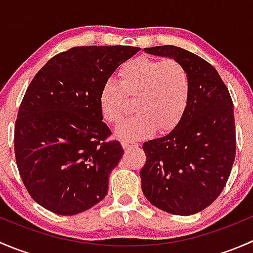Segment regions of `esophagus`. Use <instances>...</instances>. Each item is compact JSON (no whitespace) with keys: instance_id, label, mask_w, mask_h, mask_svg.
Instances as JSON below:
<instances>
[{"instance_id":"34e87169","label":"esophagus","mask_w":253,"mask_h":253,"mask_svg":"<svg viewBox=\"0 0 253 253\" xmlns=\"http://www.w3.org/2000/svg\"><path fill=\"white\" fill-rule=\"evenodd\" d=\"M122 147H124V149H132V148L138 147V143L131 141H122Z\"/></svg>"}]
</instances>
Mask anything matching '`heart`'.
Returning <instances> with one entry per match:
<instances>
[{
	"label": "heart",
	"instance_id": "heart-1",
	"mask_svg": "<svg viewBox=\"0 0 253 253\" xmlns=\"http://www.w3.org/2000/svg\"><path fill=\"white\" fill-rule=\"evenodd\" d=\"M119 85L109 81L99 93V109L108 124L124 119L126 103L136 99V116L120 125L115 131L119 138L137 141L155 129L168 132L177 125L191 95L190 73L176 60L137 57L120 67Z\"/></svg>",
	"mask_w": 253,
	"mask_h": 253
}]
</instances>
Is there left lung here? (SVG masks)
<instances>
[{"mask_svg": "<svg viewBox=\"0 0 253 253\" xmlns=\"http://www.w3.org/2000/svg\"><path fill=\"white\" fill-rule=\"evenodd\" d=\"M144 51L182 63L191 95L175 128L143 144L142 191L162 211L192 215L218 198L230 175L236 152L233 100L215 68L200 56L172 45Z\"/></svg>", "mask_w": 253, "mask_h": 253, "instance_id": "left-lung-1", "label": "left lung"}]
</instances>
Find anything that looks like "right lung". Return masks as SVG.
I'll use <instances>...</instances> for the list:
<instances>
[{
    "mask_svg": "<svg viewBox=\"0 0 253 253\" xmlns=\"http://www.w3.org/2000/svg\"><path fill=\"white\" fill-rule=\"evenodd\" d=\"M133 46H78L48 60L28 86L14 127V153L33 200L75 215L108 195L124 148L108 141L99 93Z\"/></svg>",
    "mask_w": 253,
    "mask_h": 253,
    "instance_id": "right-lung-1",
    "label": "right lung"
}]
</instances>
